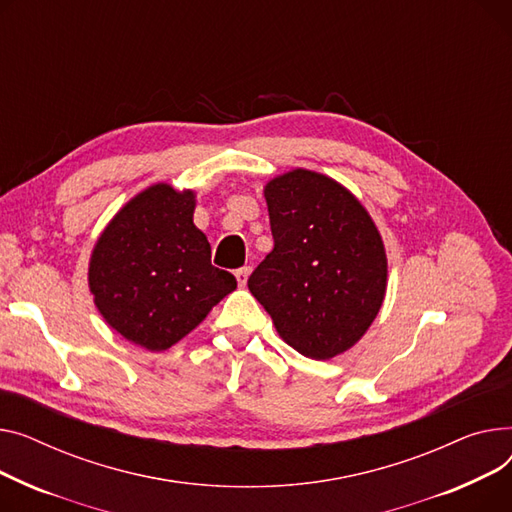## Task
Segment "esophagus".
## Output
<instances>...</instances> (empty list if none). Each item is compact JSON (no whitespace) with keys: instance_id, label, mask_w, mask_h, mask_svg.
Segmentation results:
<instances>
[{"instance_id":"1","label":"esophagus","mask_w":512,"mask_h":512,"mask_svg":"<svg viewBox=\"0 0 512 512\" xmlns=\"http://www.w3.org/2000/svg\"><path fill=\"white\" fill-rule=\"evenodd\" d=\"M248 277H250V266H244V268H237L235 270V279H237L239 287H246L248 285Z\"/></svg>"}]
</instances>
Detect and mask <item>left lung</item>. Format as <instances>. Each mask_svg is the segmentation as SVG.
I'll list each match as a JSON object with an SVG mask.
<instances>
[{"label": "left lung", "mask_w": 512, "mask_h": 512, "mask_svg": "<svg viewBox=\"0 0 512 512\" xmlns=\"http://www.w3.org/2000/svg\"><path fill=\"white\" fill-rule=\"evenodd\" d=\"M275 248L248 279L279 337L310 359H333L378 316L388 260L366 206L333 177L291 169L264 186Z\"/></svg>", "instance_id": "obj_1"}]
</instances>
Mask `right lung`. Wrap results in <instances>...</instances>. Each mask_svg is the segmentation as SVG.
Segmentation results:
<instances>
[{"label":"right lung","mask_w":512,"mask_h":512,"mask_svg":"<svg viewBox=\"0 0 512 512\" xmlns=\"http://www.w3.org/2000/svg\"><path fill=\"white\" fill-rule=\"evenodd\" d=\"M194 208V190L148 186L117 210L90 254L97 310L142 349L165 351L182 341L237 287L231 273L210 264Z\"/></svg>","instance_id":"obj_1"}]
</instances>
